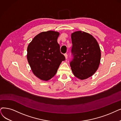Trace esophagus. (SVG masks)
<instances>
[{
	"instance_id": "obj_1",
	"label": "esophagus",
	"mask_w": 121,
	"mask_h": 121,
	"mask_svg": "<svg viewBox=\"0 0 121 121\" xmlns=\"http://www.w3.org/2000/svg\"><path fill=\"white\" fill-rule=\"evenodd\" d=\"M65 59H67V55L66 54H65Z\"/></svg>"
}]
</instances>
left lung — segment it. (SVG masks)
<instances>
[{"label": "left lung", "mask_w": 121, "mask_h": 121, "mask_svg": "<svg viewBox=\"0 0 121 121\" xmlns=\"http://www.w3.org/2000/svg\"><path fill=\"white\" fill-rule=\"evenodd\" d=\"M73 59L70 65L73 74L83 80L93 75L98 69L101 51L98 42L89 34L76 31L71 34Z\"/></svg>", "instance_id": "1"}]
</instances>
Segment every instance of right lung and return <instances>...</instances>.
Returning a JSON list of instances; mask_svg holds the SVG:
<instances>
[{"label": "right lung", "instance_id": "right-lung-1", "mask_svg": "<svg viewBox=\"0 0 121 121\" xmlns=\"http://www.w3.org/2000/svg\"><path fill=\"white\" fill-rule=\"evenodd\" d=\"M60 33L54 31L43 32L36 36L27 48V60L38 78L48 81L56 74L65 56L60 53L57 39Z\"/></svg>", "mask_w": 121, "mask_h": 121}]
</instances>
